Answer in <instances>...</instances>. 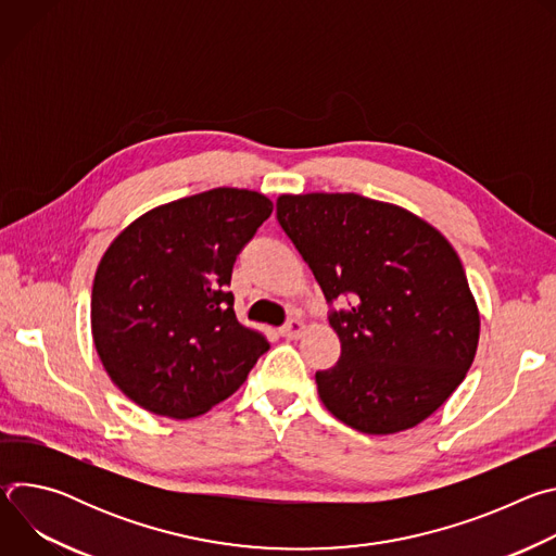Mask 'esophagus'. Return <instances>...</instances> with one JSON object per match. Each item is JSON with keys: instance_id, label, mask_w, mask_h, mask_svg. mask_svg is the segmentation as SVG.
Segmentation results:
<instances>
[{"instance_id": "1", "label": "esophagus", "mask_w": 556, "mask_h": 556, "mask_svg": "<svg viewBox=\"0 0 556 556\" xmlns=\"http://www.w3.org/2000/svg\"><path fill=\"white\" fill-rule=\"evenodd\" d=\"M303 328H305L303 321L296 319V316H292V319L286 321V326H281L279 332H281V337H286V339L292 341V339H299V337L303 334Z\"/></svg>"}]
</instances>
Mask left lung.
I'll use <instances>...</instances> for the list:
<instances>
[{
	"mask_svg": "<svg viewBox=\"0 0 556 556\" xmlns=\"http://www.w3.org/2000/svg\"><path fill=\"white\" fill-rule=\"evenodd\" d=\"M277 219L319 281L341 341L316 371L348 427L405 431L444 405L480 339V314L453 247L414 213L356 193L281 195ZM337 298L348 308H334Z\"/></svg>",
	"mask_w": 556,
	"mask_h": 556,
	"instance_id": "obj_1",
	"label": "left lung"
}]
</instances>
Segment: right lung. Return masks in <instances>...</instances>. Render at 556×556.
I'll return each mask as SVG.
<instances>
[{"label": "right lung", "mask_w": 556, "mask_h": 556, "mask_svg": "<svg viewBox=\"0 0 556 556\" xmlns=\"http://www.w3.org/2000/svg\"><path fill=\"white\" fill-rule=\"evenodd\" d=\"M247 189H211L157 206L105 251L92 334L114 384L142 409L193 418L240 389L268 341L237 321L232 264L270 217Z\"/></svg>", "instance_id": "add662e5"}]
</instances>
